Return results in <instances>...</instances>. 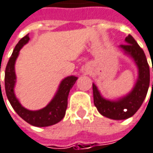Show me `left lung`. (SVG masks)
Wrapping results in <instances>:
<instances>
[{
	"label": "left lung",
	"mask_w": 153,
	"mask_h": 153,
	"mask_svg": "<svg viewBox=\"0 0 153 153\" xmlns=\"http://www.w3.org/2000/svg\"><path fill=\"white\" fill-rule=\"evenodd\" d=\"M125 41L126 44L120 45V48L132 58L139 69L138 79L132 90L117 100H109L104 99L95 84H93L94 102L99 112L106 118L116 120L128 119L136 113L146 97L150 85V68L144 51L130 34Z\"/></svg>",
	"instance_id": "8db88e82"
}]
</instances>
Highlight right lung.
<instances>
[{"label":"right lung","mask_w":153,"mask_h":153,"mask_svg":"<svg viewBox=\"0 0 153 153\" xmlns=\"http://www.w3.org/2000/svg\"><path fill=\"white\" fill-rule=\"evenodd\" d=\"M29 41V36L27 34L22 39H21L18 44L15 46L13 53L9 59L6 70H5V90L6 94L11 104L12 107L16 113L23 119L26 122L32 126L44 127L53 126L59 122L65 116L66 110L68 107V98L69 92L74 83L76 82L77 77L68 76L65 78L59 85V89L54 95L53 99L49 104L37 111H30L23 107L15 97L14 92V85L16 82V75L14 71L15 60L19 55V52L23 46ZM1 87V82H0Z\"/></svg>","instance_id":"1"}]
</instances>
